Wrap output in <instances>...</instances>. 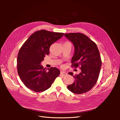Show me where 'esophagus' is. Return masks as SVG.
Segmentation results:
<instances>
[{"mask_svg": "<svg viewBox=\"0 0 120 120\" xmlns=\"http://www.w3.org/2000/svg\"><path fill=\"white\" fill-rule=\"evenodd\" d=\"M60 75H61L63 76H64V75H67V73L66 72H65L64 71H60Z\"/></svg>", "mask_w": 120, "mask_h": 120, "instance_id": "obj_1", "label": "esophagus"}]
</instances>
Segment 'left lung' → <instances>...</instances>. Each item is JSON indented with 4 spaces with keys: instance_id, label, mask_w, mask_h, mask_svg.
<instances>
[{
    "instance_id": "1",
    "label": "left lung",
    "mask_w": 120,
    "mask_h": 120,
    "mask_svg": "<svg viewBox=\"0 0 120 120\" xmlns=\"http://www.w3.org/2000/svg\"><path fill=\"white\" fill-rule=\"evenodd\" d=\"M64 36L73 44L75 52L71 60L72 67H81V72L73 75L75 81L67 86L74 94H81L91 90L99 78L101 61L99 49L96 43L88 37L81 33L64 34Z\"/></svg>"
}]
</instances>
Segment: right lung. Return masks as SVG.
Masks as SVG:
<instances>
[{
	"mask_svg": "<svg viewBox=\"0 0 120 120\" xmlns=\"http://www.w3.org/2000/svg\"><path fill=\"white\" fill-rule=\"evenodd\" d=\"M64 33L41 30L31 34L20 49L17 59V71L27 88L35 92L48 90L60 74L56 68H44L41 64L49 48Z\"/></svg>",
	"mask_w": 120,
	"mask_h": 120,
	"instance_id": "1",
	"label": "right lung"
}]
</instances>
